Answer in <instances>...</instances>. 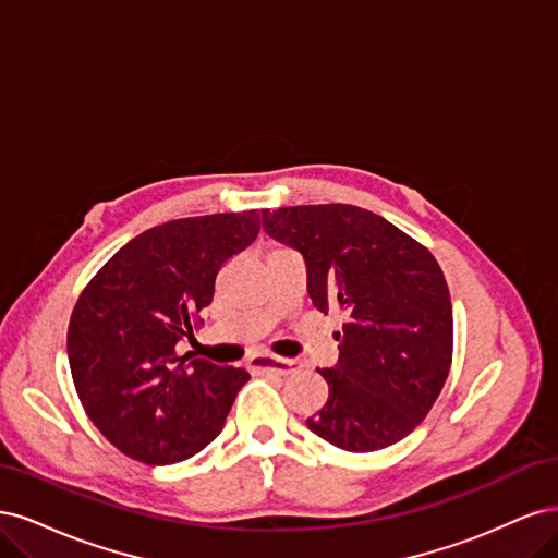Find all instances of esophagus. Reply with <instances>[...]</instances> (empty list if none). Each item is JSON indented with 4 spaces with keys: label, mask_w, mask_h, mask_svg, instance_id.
Instances as JSON below:
<instances>
[{
    "label": "esophagus",
    "mask_w": 558,
    "mask_h": 558,
    "mask_svg": "<svg viewBox=\"0 0 558 558\" xmlns=\"http://www.w3.org/2000/svg\"><path fill=\"white\" fill-rule=\"evenodd\" d=\"M248 367L253 373H275V375H293L300 369L295 361L279 359V356H267V353H258L248 361Z\"/></svg>",
    "instance_id": "1"
}]
</instances>
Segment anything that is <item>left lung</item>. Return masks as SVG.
<instances>
[{"label": "left lung", "mask_w": 558, "mask_h": 558, "mask_svg": "<svg viewBox=\"0 0 558 558\" xmlns=\"http://www.w3.org/2000/svg\"><path fill=\"white\" fill-rule=\"evenodd\" d=\"M263 228L302 253L314 307L340 310V359L318 369L328 400L307 426L344 451H377L410 435L451 367V298L433 253L353 205L263 209Z\"/></svg>", "instance_id": "8db88e82"}]
</instances>
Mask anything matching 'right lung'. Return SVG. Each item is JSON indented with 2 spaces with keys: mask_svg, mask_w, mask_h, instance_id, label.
<instances>
[{
  "mask_svg": "<svg viewBox=\"0 0 558 558\" xmlns=\"http://www.w3.org/2000/svg\"><path fill=\"white\" fill-rule=\"evenodd\" d=\"M258 230L256 209L156 226L116 251L78 295L66 330L76 393L130 459L179 463L223 430L248 373L177 347L202 324L218 269Z\"/></svg>",
  "mask_w": 558,
  "mask_h": 558,
  "instance_id": "obj_1",
  "label": "right lung"
}]
</instances>
